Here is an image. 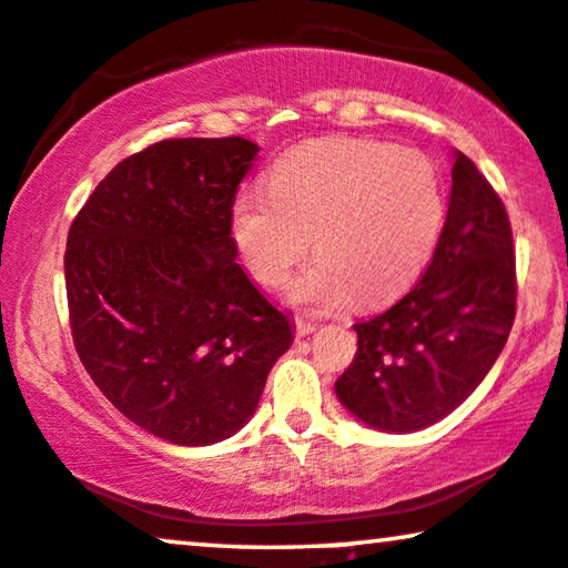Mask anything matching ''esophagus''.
Segmentation results:
<instances>
[{
	"mask_svg": "<svg viewBox=\"0 0 568 568\" xmlns=\"http://www.w3.org/2000/svg\"><path fill=\"white\" fill-rule=\"evenodd\" d=\"M316 329H318V324L306 322V318L295 316V334H298V337H308V334H314Z\"/></svg>",
	"mask_w": 568,
	"mask_h": 568,
	"instance_id": "34e87169",
	"label": "esophagus"
}]
</instances>
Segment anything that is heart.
I'll return each instance as SVG.
<instances>
[{
    "label": "heart",
    "instance_id": "obj_1",
    "mask_svg": "<svg viewBox=\"0 0 568 568\" xmlns=\"http://www.w3.org/2000/svg\"><path fill=\"white\" fill-rule=\"evenodd\" d=\"M445 226V190L425 154L383 141L329 139L277 159L267 190H242L231 203V239L250 273L293 283L303 306H378L417 281Z\"/></svg>",
    "mask_w": 568,
    "mask_h": 568
}]
</instances>
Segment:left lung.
Listing matches in <instances>:
<instances>
[{
	"label": "left lung",
	"mask_w": 568,
	"mask_h": 568,
	"mask_svg": "<svg viewBox=\"0 0 568 568\" xmlns=\"http://www.w3.org/2000/svg\"><path fill=\"white\" fill-rule=\"evenodd\" d=\"M515 308V244L505 203L458 151L433 262L402 301L355 324V361L334 383L339 402L383 433L435 425L491 371Z\"/></svg>",
	"instance_id": "left-lung-1"
}]
</instances>
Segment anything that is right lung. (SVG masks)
Segmentation results:
<instances>
[{
  "instance_id": "right-lung-1",
  "label": "right lung",
  "mask_w": 568,
  "mask_h": 568,
  "mask_svg": "<svg viewBox=\"0 0 568 568\" xmlns=\"http://www.w3.org/2000/svg\"><path fill=\"white\" fill-rule=\"evenodd\" d=\"M257 143L166 139L123 159L69 229V324L110 404L174 445H213L257 409L293 326L236 262L231 203Z\"/></svg>"
}]
</instances>
